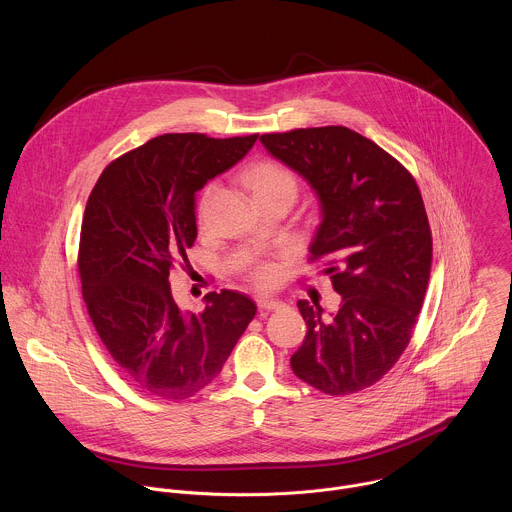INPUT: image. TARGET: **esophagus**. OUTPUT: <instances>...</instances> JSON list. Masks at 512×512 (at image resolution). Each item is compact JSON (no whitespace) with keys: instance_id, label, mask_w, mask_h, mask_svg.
I'll use <instances>...</instances> for the list:
<instances>
[{"instance_id":"obj_1","label":"esophagus","mask_w":512,"mask_h":512,"mask_svg":"<svg viewBox=\"0 0 512 512\" xmlns=\"http://www.w3.org/2000/svg\"><path fill=\"white\" fill-rule=\"evenodd\" d=\"M257 304H259L261 310H267V312H271V310H281V308H283V302L273 300V298H257Z\"/></svg>"}]
</instances>
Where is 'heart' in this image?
Segmentation results:
<instances>
[{
  "label": "heart",
  "mask_w": 512,
  "mask_h": 512,
  "mask_svg": "<svg viewBox=\"0 0 512 512\" xmlns=\"http://www.w3.org/2000/svg\"><path fill=\"white\" fill-rule=\"evenodd\" d=\"M245 182L249 184L255 200L261 204V208H265L273 202H279V200H287L294 204V200L298 198V192H300L298 176L287 166H283L275 160H261V162L253 164L245 172ZM214 192H216V182H206L204 188L200 190V196H198V214L200 216L206 212V206ZM249 275L257 285L267 287L277 281L279 267L271 261H255L249 269Z\"/></svg>",
  "instance_id": "heart-1"
}]
</instances>
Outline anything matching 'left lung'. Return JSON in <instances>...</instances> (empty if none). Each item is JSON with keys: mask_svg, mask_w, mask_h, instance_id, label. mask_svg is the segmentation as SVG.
Returning a JSON list of instances; mask_svg holds the SVG:
<instances>
[{"mask_svg": "<svg viewBox=\"0 0 512 512\" xmlns=\"http://www.w3.org/2000/svg\"><path fill=\"white\" fill-rule=\"evenodd\" d=\"M259 139L316 190L322 223L308 261H324L342 296L332 318H322L320 306L298 302L308 332L291 369L326 395H352L393 369L419 318L431 269V229L419 186L375 141L342 125Z\"/></svg>", "mask_w": 512, "mask_h": 512, "instance_id": "left-lung-1", "label": "left lung"}]
</instances>
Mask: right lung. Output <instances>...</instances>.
Returning <instances> with one entry per match:
<instances>
[{"mask_svg": "<svg viewBox=\"0 0 512 512\" xmlns=\"http://www.w3.org/2000/svg\"><path fill=\"white\" fill-rule=\"evenodd\" d=\"M255 141L257 133H164L113 160L89 196L79 243L83 300L121 375L145 395H196L255 318L253 300L233 289L208 294L200 314L186 312L168 281L176 265L190 267L194 194Z\"/></svg>", "mask_w": 512, "mask_h": 512, "instance_id": "obj_1", "label": "right lung"}]
</instances>
